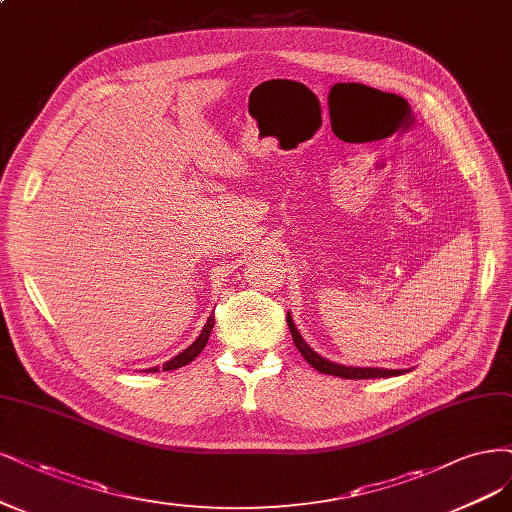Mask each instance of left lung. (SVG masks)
<instances>
[{
	"label": "left lung",
	"instance_id": "obj_1",
	"mask_svg": "<svg viewBox=\"0 0 512 512\" xmlns=\"http://www.w3.org/2000/svg\"><path fill=\"white\" fill-rule=\"evenodd\" d=\"M288 328L292 332V341L296 345V349L301 351V356L315 368L320 370L324 375H334V377H341V379H377V377H394V375H404L407 370H392V368H360V366H343L337 362H330L326 358H322L320 354H315V351L305 343V339L301 337V332L296 330L294 320L288 313Z\"/></svg>",
	"mask_w": 512,
	"mask_h": 512
}]
</instances>
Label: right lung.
I'll return each mask as SVG.
<instances>
[{
    "label": "right lung",
    "mask_w": 512,
    "mask_h": 512,
    "mask_svg": "<svg viewBox=\"0 0 512 512\" xmlns=\"http://www.w3.org/2000/svg\"><path fill=\"white\" fill-rule=\"evenodd\" d=\"M214 320H216V317H214V315H209V317H207V324L203 326V330H201V334H199V339H197L195 343H192L190 347H186L184 351H180L178 356L171 358L169 362H165V364H163V370H175V368H182V366H186V364H190L192 360H195V358L201 354V351L205 349V345H207V339H209V334H211V328H214ZM158 370H161V368L154 366V368H148L146 373H158Z\"/></svg>",
    "instance_id": "1"
}]
</instances>
